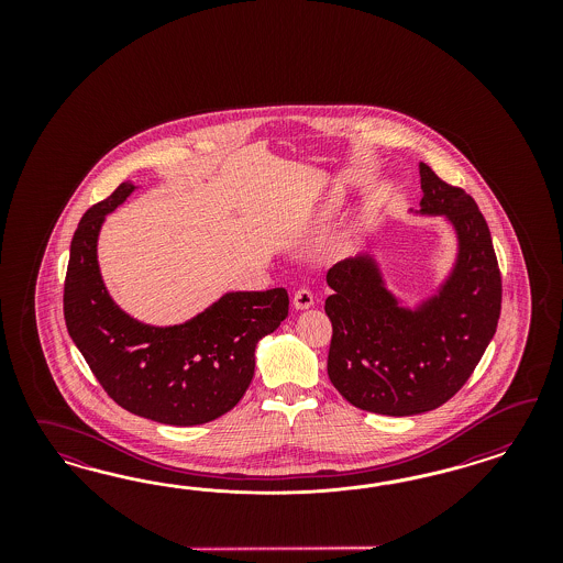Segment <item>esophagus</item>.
<instances>
[{"mask_svg": "<svg viewBox=\"0 0 563 563\" xmlns=\"http://www.w3.org/2000/svg\"><path fill=\"white\" fill-rule=\"evenodd\" d=\"M313 303H316V299H313V292H311V290H295V295H292V307H295V309H309Z\"/></svg>", "mask_w": 563, "mask_h": 563, "instance_id": "34e87169", "label": "esophagus"}]
</instances>
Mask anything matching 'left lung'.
<instances>
[{"label":"left lung","instance_id":"8db88e82","mask_svg":"<svg viewBox=\"0 0 563 563\" xmlns=\"http://www.w3.org/2000/svg\"><path fill=\"white\" fill-rule=\"evenodd\" d=\"M421 210L445 217L459 254L435 295L415 309L388 290L374 256L334 264L325 283L332 322L328 377L357 409L390 417L438 409L461 390L492 342L501 311V276L477 202L419 163Z\"/></svg>","mask_w":563,"mask_h":563}]
</instances>
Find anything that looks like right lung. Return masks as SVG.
<instances>
[{"label":"right lung","mask_w":563,"mask_h":563,"mask_svg":"<svg viewBox=\"0 0 563 563\" xmlns=\"http://www.w3.org/2000/svg\"><path fill=\"white\" fill-rule=\"evenodd\" d=\"M134 189L121 184L78 222L64 285L66 325L121 409L165 426H202L233 409L247 390L256 344L289 316V292H224L196 318L165 328L130 318L102 283L97 241L104 217Z\"/></svg>","instance_id":"1"}]
</instances>
